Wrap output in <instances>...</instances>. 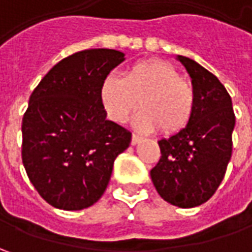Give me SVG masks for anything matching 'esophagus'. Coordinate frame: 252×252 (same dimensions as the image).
Returning a JSON list of instances; mask_svg holds the SVG:
<instances>
[{"label": "esophagus", "instance_id": "esophagus-1", "mask_svg": "<svg viewBox=\"0 0 252 252\" xmlns=\"http://www.w3.org/2000/svg\"><path fill=\"white\" fill-rule=\"evenodd\" d=\"M140 141H141L140 136H137V134H133V136H131V144H133V146L139 144Z\"/></svg>", "mask_w": 252, "mask_h": 252}]
</instances>
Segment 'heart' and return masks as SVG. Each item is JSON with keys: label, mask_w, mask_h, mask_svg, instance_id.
<instances>
[{"label": "heart", "mask_w": 252, "mask_h": 252, "mask_svg": "<svg viewBox=\"0 0 252 252\" xmlns=\"http://www.w3.org/2000/svg\"><path fill=\"white\" fill-rule=\"evenodd\" d=\"M99 98L108 118L116 123L129 119L140 101L141 109L133 119L136 129L174 134L185 129L193 116L196 95L192 84L181 78L178 70L161 60L133 64L125 77L109 74L103 78Z\"/></svg>", "instance_id": "1"}]
</instances>
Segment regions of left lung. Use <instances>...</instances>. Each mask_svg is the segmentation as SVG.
<instances>
[{"label":"left lung","instance_id":"1","mask_svg":"<svg viewBox=\"0 0 252 252\" xmlns=\"http://www.w3.org/2000/svg\"><path fill=\"white\" fill-rule=\"evenodd\" d=\"M187 68L196 95L189 125L158 141L161 158L150 171L164 200L178 208H195L213 196L231 158L236 125L231 98L216 75L195 60L177 56Z\"/></svg>","mask_w":252,"mask_h":252}]
</instances>
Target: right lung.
Instances as JSON below:
<instances>
[{"label":"right lung","mask_w":252,"mask_h":252,"mask_svg":"<svg viewBox=\"0 0 252 252\" xmlns=\"http://www.w3.org/2000/svg\"><path fill=\"white\" fill-rule=\"evenodd\" d=\"M125 60L113 49L63 59L34 88L22 119V162L39 195L52 206L81 210L98 202L115 158L131 133L106 119L103 78Z\"/></svg>","instance_id":"1"}]
</instances>
